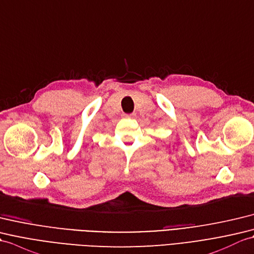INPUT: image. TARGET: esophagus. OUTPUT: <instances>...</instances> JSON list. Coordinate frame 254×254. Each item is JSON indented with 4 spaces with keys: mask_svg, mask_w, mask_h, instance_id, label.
Segmentation results:
<instances>
[{
    "mask_svg": "<svg viewBox=\"0 0 254 254\" xmlns=\"http://www.w3.org/2000/svg\"><path fill=\"white\" fill-rule=\"evenodd\" d=\"M124 116L127 117V118H131V117H133V116H134V114H125Z\"/></svg>",
    "mask_w": 254,
    "mask_h": 254,
    "instance_id": "1",
    "label": "esophagus"
}]
</instances>
